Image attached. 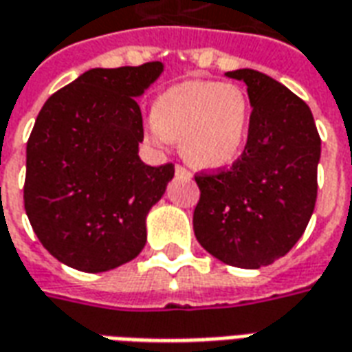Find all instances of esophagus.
<instances>
[{
	"instance_id": "34e87169",
	"label": "esophagus",
	"mask_w": 352,
	"mask_h": 352,
	"mask_svg": "<svg viewBox=\"0 0 352 352\" xmlns=\"http://www.w3.org/2000/svg\"><path fill=\"white\" fill-rule=\"evenodd\" d=\"M175 175L177 177H190V173L183 168V166H175Z\"/></svg>"
}]
</instances>
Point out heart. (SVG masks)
<instances>
[{
    "mask_svg": "<svg viewBox=\"0 0 352 352\" xmlns=\"http://www.w3.org/2000/svg\"><path fill=\"white\" fill-rule=\"evenodd\" d=\"M252 104L238 83L186 80L162 91L152 104L146 135L156 146L179 141V151L198 169L232 166L244 151Z\"/></svg>",
    "mask_w": 352,
    "mask_h": 352,
    "instance_id": "heart-1",
    "label": "heart"
}]
</instances>
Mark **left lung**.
Returning a JSON list of instances; mask_svg holds the SVG:
<instances>
[{"label":"left lung","mask_w":352,"mask_h":352,"mask_svg":"<svg viewBox=\"0 0 352 352\" xmlns=\"http://www.w3.org/2000/svg\"><path fill=\"white\" fill-rule=\"evenodd\" d=\"M227 76L248 85L252 125L232 168L196 177L194 234L219 261L261 269L284 257L311 221L320 137L311 108L280 82L252 68Z\"/></svg>","instance_id":"left-lung-1"}]
</instances>
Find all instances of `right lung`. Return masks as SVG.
<instances>
[{
    "label": "right lung",
    "mask_w": 352,
    "mask_h": 352,
    "mask_svg": "<svg viewBox=\"0 0 352 352\" xmlns=\"http://www.w3.org/2000/svg\"><path fill=\"white\" fill-rule=\"evenodd\" d=\"M162 63L91 68L39 110L26 144L24 208L39 242L83 272H107L146 244V217L173 179L139 158L137 100Z\"/></svg>",
    "instance_id": "1"
}]
</instances>
